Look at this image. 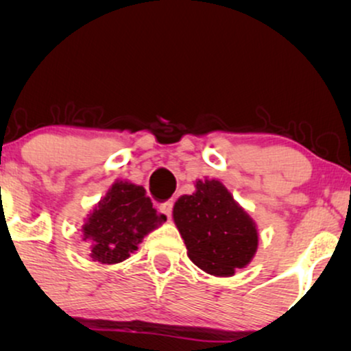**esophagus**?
Here are the masks:
<instances>
[{
    "label": "esophagus",
    "mask_w": 351,
    "mask_h": 351,
    "mask_svg": "<svg viewBox=\"0 0 351 351\" xmlns=\"http://www.w3.org/2000/svg\"><path fill=\"white\" fill-rule=\"evenodd\" d=\"M158 211L162 213V215H165L170 219L171 217V211H173V201H165V203H162L158 206Z\"/></svg>",
    "instance_id": "34e87169"
}]
</instances>
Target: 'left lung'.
I'll return each instance as SVG.
<instances>
[{
  "label": "left lung",
  "instance_id": "8db88e82",
  "mask_svg": "<svg viewBox=\"0 0 351 351\" xmlns=\"http://www.w3.org/2000/svg\"><path fill=\"white\" fill-rule=\"evenodd\" d=\"M173 219L189 259L211 276H232L257 251L256 224L217 180L196 181V191L175 203Z\"/></svg>",
  "mask_w": 351,
  "mask_h": 351
}]
</instances>
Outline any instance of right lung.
Segmentation results:
<instances>
[{
  "mask_svg": "<svg viewBox=\"0 0 351 351\" xmlns=\"http://www.w3.org/2000/svg\"><path fill=\"white\" fill-rule=\"evenodd\" d=\"M167 221L158 215L143 186L117 181L84 224V239L92 243L90 257L117 264L130 257L148 232Z\"/></svg>",
  "mask_w": 351,
  "mask_h": 351,
  "instance_id": "obj_1",
  "label": "right lung"
}]
</instances>
